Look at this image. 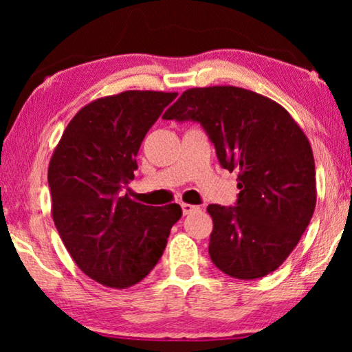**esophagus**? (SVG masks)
I'll return each instance as SVG.
<instances>
[{"label":"esophagus","instance_id":"esophagus-1","mask_svg":"<svg viewBox=\"0 0 352 352\" xmlns=\"http://www.w3.org/2000/svg\"><path fill=\"white\" fill-rule=\"evenodd\" d=\"M181 208H182V213H184V214H190V213H194V211L199 210V206L190 205V204H181Z\"/></svg>","mask_w":352,"mask_h":352}]
</instances>
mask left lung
Here are the masks:
<instances>
[{"mask_svg":"<svg viewBox=\"0 0 352 352\" xmlns=\"http://www.w3.org/2000/svg\"><path fill=\"white\" fill-rule=\"evenodd\" d=\"M163 118L199 122L221 166L239 171L237 206L206 208L214 266L240 280L276 271L300 242L317 200L314 155L300 124L276 100L237 86L187 89Z\"/></svg>","mask_w":352,"mask_h":352,"instance_id":"8db88e82","label":"left lung"}]
</instances>
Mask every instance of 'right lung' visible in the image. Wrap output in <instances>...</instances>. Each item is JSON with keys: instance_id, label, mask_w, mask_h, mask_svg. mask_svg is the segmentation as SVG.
Here are the masks:
<instances>
[{"instance_id": "1", "label": "right lung", "mask_w": 352, "mask_h": 352, "mask_svg": "<svg viewBox=\"0 0 352 352\" xmlns=\"http://www.w3.org/2000/svg\"><path fill=\"white\" fill-rule=\"evenodd\" d=\"M177 93L123 91L80 109L52 152L51 213L65 248L100 285L128 288L155 267L177 204L148 206L123 194L142 139Z\"/></svg>"}]
</instances>
